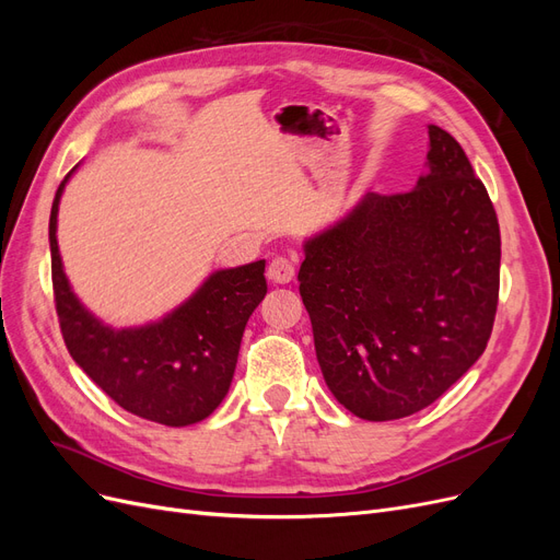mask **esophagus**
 Instances as JSON below:
<instances>
[{
    "instance_id": "esophagus-1",
    "label": "esophagus",
    "mask_w": 560,
    "mask_h": 560,
    "mask_svg": "<svg viewBox=\"0 0 560 560\" xmlns=\"http://www.w3.org/2000/svg\"><path fill=\"white\" fill-rule=\"evenodd\" d=\"M266 276H268L270 282H276V284L292 282L294 280V264L287 257H276L273 261L268 264Z\"/></svg>"
}]
</instances>
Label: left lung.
I'll return each instance as SVG.
<instances>
[{"label":"left lung","mask_w":560,"mask_h":560,"mask_svg":"<svg viewBox=\"0 0 560 560\" xmlns=\"http://www.w3.org/2000/svg\"><path fill=\"white\" fill-rule=\"evenodd\" d=\"M428 173L406 194H366L306 241L299 292L331 395L364 420L425 409L493 331L500 226L453 135L428 128Z\"/></svg>","instance_id":"obj_1"}]
</instances>
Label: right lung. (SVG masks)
Listing matches in <instances>:
<instances>
[{"label": "right lung", "mask_w": 560, "mask_h": 560, "mask_svg": "<svg viewBox=\"0 0 560 560\" xmlns=\"http://www.w3.org/2000/svg\"><path fill=\"white\" fill-rule=\"evenodd\" d=\"M72 173L58 186L48 222L50 278L67 350L128 413L167 428L206 420L229 393L245 325L266 296V261L217 270L159 322L112 329L81 306L62 270L58 206Z\"/></svg>", "instance_id": "1"}]
</instances>
